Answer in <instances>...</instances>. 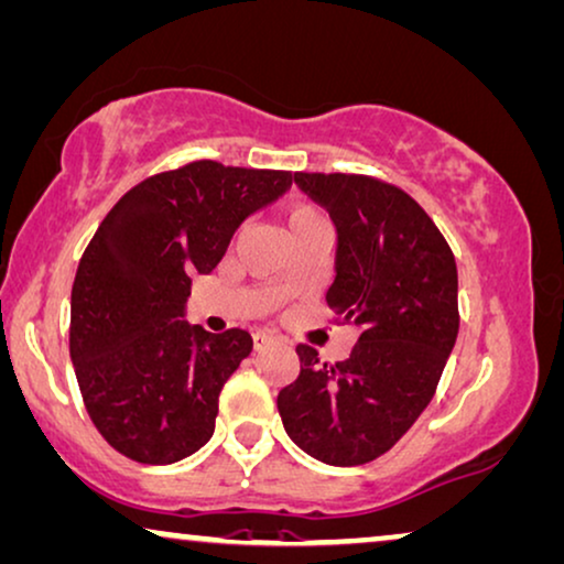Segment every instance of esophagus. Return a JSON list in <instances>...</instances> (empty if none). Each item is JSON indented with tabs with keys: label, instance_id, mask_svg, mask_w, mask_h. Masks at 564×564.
Instances as JSON below:
<instances>
[{
	"label": "esophagus",
	"instance_id": "1",
	"mask_svg": "<svg viewBox=\"0 0 564 564\" xmlns=\"http://www.w3.org/2000/svg\"><path fill=\"white\" fill-rule=\"evenodd\" d=\"M273 343V337L268 335V332H252V347L256 350H263V347H268Z\"/></svg>",
	"mask_w": 564,
	"mask_h": 564
}]
</instances>
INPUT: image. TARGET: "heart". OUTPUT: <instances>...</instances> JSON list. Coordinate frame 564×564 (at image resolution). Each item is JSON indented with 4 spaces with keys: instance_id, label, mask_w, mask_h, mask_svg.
Here are the masks:
<instances>
[{
    "instance_id": "obj_1",
    "label": "heart",
    "mask_w": 564,
    "mask_h": 564,
    "mask_svg": "<svg viewBox=\"0 0 564 564\" xmlns=\"http://www.w3.org/2000/svg\"><path fill=\"white\" fill-rule=\"evenodd\" d=\"M285 229H289L291 240L306 232H324L327 229V217L314 204H293L285 212Z\"/></svg>"
}]
</instances>
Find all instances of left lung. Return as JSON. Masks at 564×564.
Segmentation results:
<instances>
[{
  "label": "left lung",
  "instance_id": "1",
  "mask_svg": "<svg viewBox=\"0 0 564 564\" xmlns=\"http://www.w3.org/2000/svg\"><path fill=\"white\" fill-rule=\"evenodd\" d=\"M296 184L337 225L327 304L360 327L350 358L299 345V378L279 393L289 437L327 465L386 455L430 406L459 329L457 263L416 199L362 173H304Z\"/></svg>",
  "mask_w": 564,
  "mask_h": 564
}]
</instances>
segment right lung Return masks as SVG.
I'll use <instances>...</instances> for the list:
<instances>
[{
	"label": "right lung",
	"instance_id": "add662e5",
	"mask_svg": "<svg viewBox=\"0 0 564 564\" xmlns=\"http://www.w3.org/2000/svg\"><path fill=\"white\" fill-rule=\"evenodd\" d=\"M291 181V171L192 161L132 186L86 245L68 347L84 406L120 455L171 465L212 440L219 393L252 337L188 327L192 275L212 273L242 219Z\"/></svg>",
	"mask_w": 564,
	"mask_h": 564
}]
</instances>
